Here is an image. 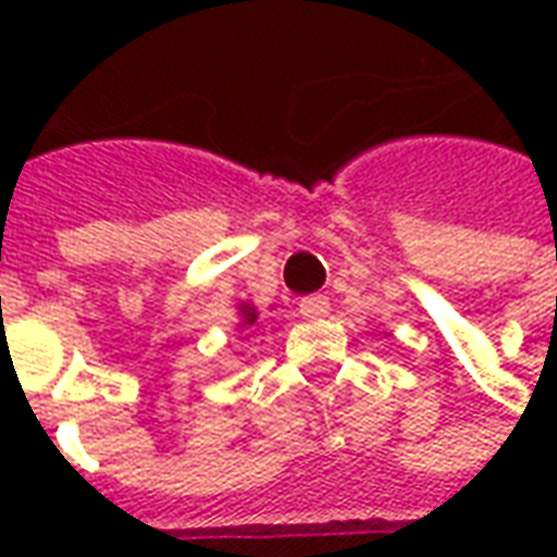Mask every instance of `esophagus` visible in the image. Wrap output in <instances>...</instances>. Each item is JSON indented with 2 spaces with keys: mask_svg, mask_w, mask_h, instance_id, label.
I'll use <instances>...</instances> for the list:
<instances>
[{
  "mask_svg": "<svg viewBox=\"0 0 557 557\" xmlns=\"http://www.w3.org/2000/svg\"><path fill=\"white\" fill-rule=\"evenodd\" d=\"M298 310H301L304 319H319V315H325L331 310V304H327L325 295H307L298 304Z\"/></svg>",
  "mask_w": 557,
  "mask_h": 557,
  "instance_id": "esophagus-1",
  "label": "esophagus"
}]
</instances>
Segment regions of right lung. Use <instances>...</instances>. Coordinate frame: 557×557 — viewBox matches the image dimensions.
I'll use <instances>...</instances> for the list:
<instances>
[{"label":"right lung","instance_id":"obj_1","mask_svg":"<svg viewBox=\"0 0 557 557\" xmlns=\"http://www.w3.org/2000/svg\"><path fill=\"white\" fill-rule=\"evenodd\" d=\"M242 313H244V325H253L256 319H259V313H256L253 307H242Z\"/></svg>","mask_w":557,"mask_h":557}]
</instances>
